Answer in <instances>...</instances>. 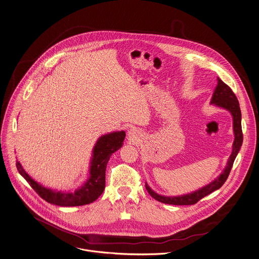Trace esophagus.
Wrapping results in <instances>:
<instances>
[{
  "mask_svg": "<svg viewBox=\"0 0 259 259\" xmlns=\"http://www.w3.org/2000/svg\"><path fill=\"white\" fill-rule=\"evenodd\" d=\"M138 133H137V131L135 130V129H131L129 132H128V137L131 139V140H134V139H136L137 138V135Z\"/></svg>",
  "mask_w": 259,
  "mask_h": 259,
  "instance_id": "34e87169",
  "label": "esophagus"
}]
</instances>
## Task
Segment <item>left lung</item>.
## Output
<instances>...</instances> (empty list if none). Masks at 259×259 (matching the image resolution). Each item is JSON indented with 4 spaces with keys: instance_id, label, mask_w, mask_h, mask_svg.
<instances>
[{
    "instance_id": "obj_1",
    "label": "left lung",
    "mask_w": 259,
    "mask_h": 259,
    "mask_svg": "<svg viewBox=\"0 0 259 259\" xmlns=\"http://www.w3.org/2000/svg\"><path fill=\"white\" fill-rule=\"evenodd\" d=\"M210 103L229 110L230 114L232 115V119H233L234 141L232 145V152H231L230 159L228 161V165H227L226 169L220 175V177H218L210 184L204 186L203 188H201L196 192H193L191 194L184 195V196H179V197H165V196L158 195L153 190H151V188L146 183V185H145L146 190L151 195V197L154 198L155 200L164 202V203H168V204H175V205L195 204L202 198H204L205 196L209 195L210 193L214 192L215 190H219L226 183V181L230 175V170L232 168L233 162L235 160V157L238 154L240 147L242 145V141H243V135H242V129H241V112H240L239 103H238V100H237L235 94L230 89V87L227 85L220 78H218V85L213 91Z\"/></svg>"
}]
</instances>
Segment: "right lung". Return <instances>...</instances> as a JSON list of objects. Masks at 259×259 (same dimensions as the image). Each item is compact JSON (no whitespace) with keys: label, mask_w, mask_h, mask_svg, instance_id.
<instances>
[{"label":"right lung","mask_w":259,"mask_h":259,"mask_svg":"<svg viewBox=\"0 0 259 259\" xmlns=\"http://www.w3.org/2000/svg\"><path fill=\"white\" fill-rule=\"evenodd\" d=\"M125 132L118 131L101 136L93 148L90 162L89 178L84 185L72 192H58L42 187L33 181L17 161V169L26 179L29 186L45 201L60 206H77L88 204L98 199L105 188V171L111 155L122 147Z\"/></svg>","instance_id":"1"}]
</instances>
